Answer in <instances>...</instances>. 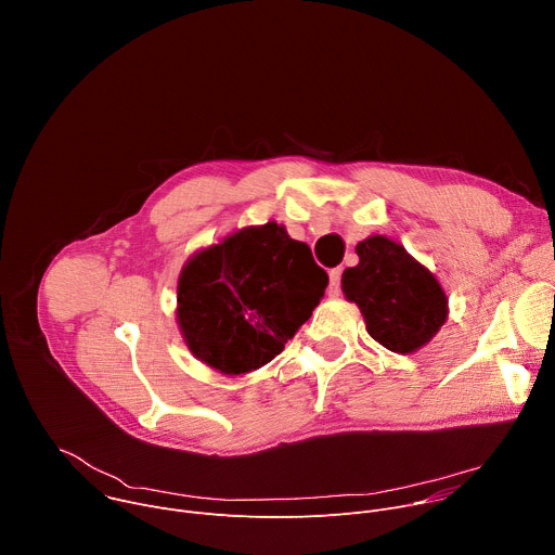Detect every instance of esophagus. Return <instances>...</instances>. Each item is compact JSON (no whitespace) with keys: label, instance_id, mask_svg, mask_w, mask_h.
<instances>
[{"label":"esophagus","instance_id":"34e87169","mask_svg":"<svg viewBox=\"0 0 555 555\" xmlns=\"http://www.w3.org/2000/svg\"><path fill=\"white\" fill-rule=\"evenodd\" d=\"M340 279H343V268H334L330 272V294L332 296L340 294Z\"/></svg>","mask_w":555,"mask_h":555}]
</instances>
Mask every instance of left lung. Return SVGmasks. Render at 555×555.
I'll list each match as a JSON object with an SVG mask.
<instances>
[{"label": "left lung", "mask_w": 555, "mask_h": 555, "mask_svg": "<svg viewBox=\"0 0 555 555\" xmlns=\"http://www.w3.org/2000/svg\"><path fill=\"white\" fill-rule=\"evenodd\" d=\"M360 263L343 274V292L358 302L373 340L392 353L424 347L446 323L448 300L437 279L400 244L369 236L356 246Z\"/></svg>", "instance_id": "1"}]
</instances>
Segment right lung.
<instances>
[{"label":"right lung","mask_w":555,"mask_h":555,"mask_svg":"<svg viewBox=\"0 0 555 555\" xmlns=\"http://www.w3.org/2000/svg\"><path fill=\"white\" fill-rule=\"evenodd\" d=\"M330 283L307 244L268 221L195 255L178 283V321L208 366L242 375L279 356Z\"/></svg>","instance_id":"obj_1"}]
</instances>
